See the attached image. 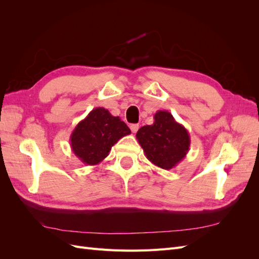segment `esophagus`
Instances as JSON below:
<instances>
[{
  "label": "esophagus",
  "mask_w": 259,
  "mask_h": 259,
  "mask_svg": "<svg viewBox=\"0 0 259 259\" xmlns=\"http://www.w3.org/2000/svg\"><path fill=\"white\" fill-rule=\"evenodd\" d=\"M130 128H131V131H132V133H137V131H138V128H139V125L138 124H131V126H130Z\"/></svg>",
  "instance_id": "esophagus-1"
}]
</instances>
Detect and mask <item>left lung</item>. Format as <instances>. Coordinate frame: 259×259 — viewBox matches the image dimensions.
Listing matches in <instances>:
<instances>
[{
    "mask_svg": "<svg viewBox=\"0 0 259 259\" xmlns=\"http://www.w3.org/2000/svg\"><path fill=\"white\" fill-rule=\"evenodd\" d=\"M153 117V124L140 127L136 138L149 161L163 169H171L189 151V133L168 111L159 110Z\"/></svg>",
    "mask_w": 259,
    "mask_h": 259,
    "instance_id": "obj_1",
    "label": "left lung"
}]
</instances>
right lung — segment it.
<instances>
[{
  "label": "right lung",
  "mask_w": 259,
  "mask_h": 259,
  "mask_svg": "<svg viewBox=\"0 0 259 259\" xmlns=\"http://www.w3.org/2000/svg\"><path fill=\"white\" fill-rule=\"evenodd\" d=\"M130 134L131 130L119 116H113L107 109L99 107L77 123L70 136V145L84 164L97 165L107 158L119 139Z\"/></svg>",
  "instance_id": "right-lung-1"
}]
</instances>
